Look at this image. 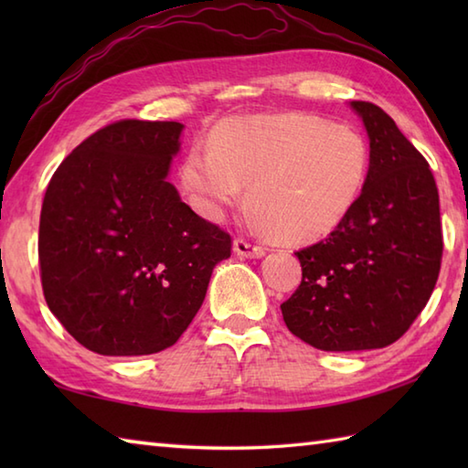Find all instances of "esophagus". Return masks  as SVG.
<instances>
[{
    "mask_svg": "<svg viewBox=\"0 0 468 468\" xmlns=\"http://www.w3.org/2000/svg\"><path fill=\"white\" fill-rule=\"evenodd\" d=\"M233 250L237 255H241V257H263L267 251L263 245L247 241V239H243V237H237V239L233 241Z\"/></svg>",
    "mask_w": 468,
    "mask_h": 468,
    "instance_id": "obj_1",
    "label": "esophagus"
}]
</instances>
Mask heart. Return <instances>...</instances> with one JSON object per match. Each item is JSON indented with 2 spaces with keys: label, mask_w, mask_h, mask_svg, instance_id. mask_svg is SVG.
Masks as SVG:
<instances>
[{
  "label": "heart",
  "mask_w": 468,
  "mask_h": 468,
  "mask_svg": "<svg viewBox=\"0 0 468 468\" xmlns=\"http://www.w3.org/2000/svg\"><path fill=\"white\" fill-rule=\"evenodd\" d=\"M370 151L360 133L310 114L239 116L218 124L211 148L195 144L181 183L207 217L247 205L267 231L285 241L332 233L360 198Z\"/></svg>",
  "instance_id": "heart-1"
}]
</instances>
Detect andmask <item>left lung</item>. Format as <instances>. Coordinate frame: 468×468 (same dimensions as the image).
<instances>
[{"mask_svg": "<svg viewBox=\"0 0 468 468\" xmlns=\"http://www.w3.org/2000/svg\"><path fill=\"white\" fill-rule=\"evenodd\" d=\"M352 108L370 136L366 186L324 241L295 253L302 283L282 303L287 330L324 352L394 344L429 303L442 261L429 163L380 106Z\"/></svg>", "mask_w": 468, "mask_h": 468, "instance_id": "left-lung-1", "label": "left lung"}]
</instances>
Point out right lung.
Masks as SVG:
<instances>
[{
	"label": "right lung",
	"mask_w": 468,
	"mask_h": 468,
	"mask_svg": "<svg viewBox=\"0 0 468 468\" xmlns=\"http://www.w3.org/2000/svg\"><path fill=\"white\" fill-rule=\"evenodd\" d=\"M183 124L124 118L78 144L49 178L39 277L66 332L102 356L166 350L201 307L231 235L166 181Z\"/></svg>",
	"instance_id": "obj_1"
}]
</instances>
